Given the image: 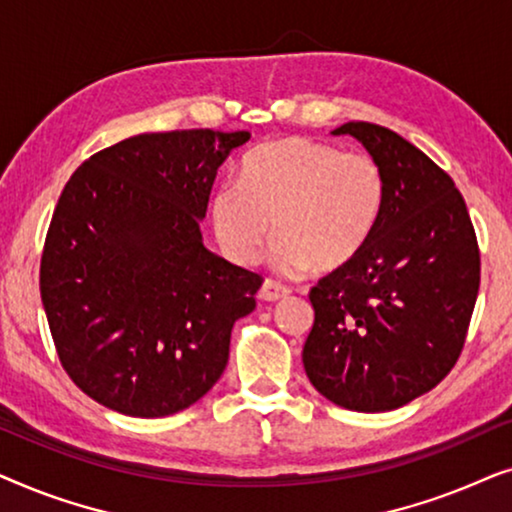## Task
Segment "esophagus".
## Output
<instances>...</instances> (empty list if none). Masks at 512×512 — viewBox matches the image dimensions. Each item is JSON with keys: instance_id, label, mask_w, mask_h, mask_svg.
Listing matches in <instances>:
<instances>
[{"instance_id": "esophagus-1", "label": "esophagus", "mask_w": 512, "mask_h": 512, "mask_svg": "<svg viewBox=\"0 0 512 512\" xmlns=\"http://www.w3.org/2000/svg\"><path fill=\"white\" fill-rule=\"evenodd\" d=\"M291 293V289H286L284 284L272 282V279H265L261 291H258V298L265 300V303H275V300H282Z\"/></svg>"}]
</instances>
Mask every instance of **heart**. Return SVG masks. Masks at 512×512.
I'll return each instance as SVG.
<instances>
[{
  "label": "heart",
  "mask_w": 512,
  "mask_h": 512,
  "mask_svg": "<svg viewBox=\"0 0 512 512\" xmlns=\"http://www.w3.org/2000/svg\"><path fill=\"white\" fill-rule=\"evenodd\" d=\"M387 202L382 167L366 153H345L310 137H282L244 160L240 184H223L209 219L223 256L254 265L270 237V263L303 275L317 263L335 270L373 237Z\"/></svg>",
  "instance_id": "b5f03b06"
}]
</instances>
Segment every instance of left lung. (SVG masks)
<instances>
[{
    "label": "left lung",
    "instance_id": "1",
    "mask_svg": "<svg viewBox=\"0 0 512 512\" xmlns=\"http://www.w3.org/2000/svg\"><path fill=\"white\" fill-rule=\"evenodd\" d=\"M382 167L387 202L363 251L312 286L305 373L328 401L387 412L426 394L457 363L480 289V249L450 174L394 130L352 121Z\"/></svg>",
    "mask_w": 512,
    "mask_h": 512
}]
</instances>
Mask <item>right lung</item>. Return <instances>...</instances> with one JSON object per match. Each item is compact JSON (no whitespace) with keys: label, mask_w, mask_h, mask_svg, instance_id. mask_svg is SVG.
Segmentation results:
<instances>
[{"label":"right lung","mask_w":512,"mask_h":512,"mask_svg":"<svg viewBox=\"0 0 512 512\" xmlns=\"http://www.w3.org/2000/svg\"><path fill=\"white\" fill-rule=\"evenodd\" d=\"M249 132L174 130L123 139L67 181L39 289L62 368L130 417H167L214 387L230 331L263 279L202 244L216 172Z\"/></svg>","instance_id":"right-lung-1"}]
</instances>
